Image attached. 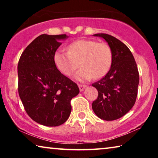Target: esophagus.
Masks as SVG:
<instances>
[{"instance_id": "34e87169", "label": "esophagus", "mask_w": 158, "mask_h": 158, "mask_svg": "<svg viewBox=\"0 0 158 158\" xmlns=\"http://www.w3.org/2000/svg\"><path fill=\"white\" fill-rule=\"evenodd\" d=\"M78 87H79V89H80V91H83V90L85 89V88H86L85 85H78Z\"/></svg>"}]
</instances>
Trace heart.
<instances>
[{"instance_id": "obj_1", "label": "heart", "mask_w": 158, "mask_h": 158, "mask_svg": "<svg viewBox=\"0 0 158 158\" xmlns=\"http://www.w3.org/2000/svg\"><path fill=\"white\" fill-rule=\"evenodd\" d=\"M68 51L57 49L54 53V62L60 72L66 76L72 75L81 66L75 75V79L78 81H89L93 77L101 78L111 65V50L104 43L80 40L70 43Z\"/></svg>"}]
</instances>
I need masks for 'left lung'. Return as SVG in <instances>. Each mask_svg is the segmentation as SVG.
Instances as JSON below:
<instances>
[{
    "instance_id": "1",
    "label": "left lung",
    "mask_w": 158,
    "mask_h": 158,
    "mask_svg": "<svg viewBox=\"0 0 158 158\" xmlns=\"http://www.w3.org/2000/svg\"><path fill=\"white\" fill-rule=\"evenodd\" d=\"M103 38L112 52L111 68L106 75L92 85L98 96L92 103L96 115L101 119L113 121L128 113L135 105L139 76L132 54L124 43L107 34H96Z\"/></svg>"
}]
</instances>
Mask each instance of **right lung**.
Instances as JSON below:
<instances>
[{"label": "right lung", "instance_id": "1", "mask_svg": "<svg viewBox=\"0 0 158 158\" xmlns=\"http://www.w3.org/2000/svg\"><path fill=\"white\" fill-rule=\"evenodd\" d=\"M66 34L36 37L21 54L18 64L19 94L28 115L44 126H60L70 115L77 84L60 72L53 56Z\"/></svg>", "mask_w": 158, "mask_h": 158}]
</instances>
